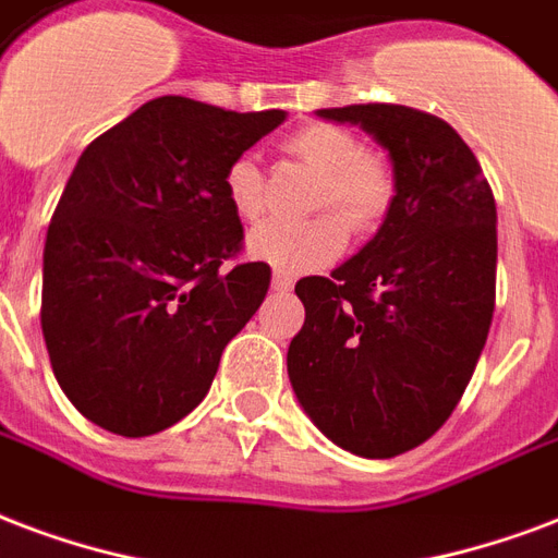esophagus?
<instances>
[{
	"instance_id": "esophagus-1",
	"label": "esophagus",
	"mask_w": 558,
	"mask_h": 558,
	"mask_svg": "<svg viewBox=\"0 0 558 558\" xmlns=\"http://www.w3.org/2000/svg\"><path fill=\"white\" fill-rule=\"evenodd\" d=\"M274 288H276V291H291V288H294V276L282 274V270H276Z\"/></svg>"
}]
</instances>
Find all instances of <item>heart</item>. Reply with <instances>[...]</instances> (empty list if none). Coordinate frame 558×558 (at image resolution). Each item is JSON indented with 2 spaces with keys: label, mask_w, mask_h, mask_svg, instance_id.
I'll return each mask as SVG.
<instances>
[{
  "label": "heart",
  "mask_w": 558,
  "mask_h": 558,
  "mask_svg": "<svg viewBox=\"0 0 558 558\" xmlns=\"http://www.w3.org/2000/svg\"><path fill=\"white\" fill-rule=\"evenodd\" d=\"M282 149L312 173L308 211L303 223L258 226L246 250L282 274H305L335 262L347 244V229L355 234L374 232L393 203V173L385 158L364 153L359 137L335 123H305L282 141ZM226 205L241 223H255L264 215V179L250 155L234 158L223 173ZM336 215L332 216L331 211Z\"/></svg>",
  "instance_id": "1"
}]
</instances>
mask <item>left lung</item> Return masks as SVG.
<instances>
[{
	"instance_id": "8db88e82",
	"label": "left lung",
	"mask_w": 558,
	"mask_h": 558,
	"mask_svg": "<svg viewBox=\"0 0 558 558\" xmlns=\"http://www.w3.org/2000/svg\"><path fill=\"white\" fill-rule=\"evenodd\" d=\"M391 158L379 232L332 276H305L288 347L303 412L332 444L391 459L433 438L480 362L494 314L497 205L453 125L405 105L320 108Z\"/></svg>"
}]
</instances>
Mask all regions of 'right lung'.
I'll use <instances>...</instances> for the list:
<instances>
[{
	"label": "right lung",
	"instance_id": "right-lung-1",
	"mask_svg": "<svg viewBox=\"0 0 558 558\" xmlns=\"http://www.w3.org/2000/svg\"><path fill=\"white\" fill-rule=\"evenodd\" d=\"M284 117L158 96L82 153L46 232L40 326L87 421L144 438L203 403L270 288L264 262L223 270L244 241L223 173Z\"/></svg>",
	"mask_w": 558,
	"mask_h": 558
}]
</instances>
